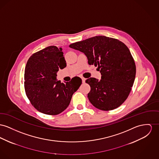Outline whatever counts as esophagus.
<instances>
[{
  "label": "esophagus",
  "mask_w": 159,
  "mask_h": 159,
  "mask_svg": "<svg viewBox=\"0 0 159 159\" xmlns=\"http://www.w3.org/2000/svg\"><path fill=\"white\" fill-rule=\"evenodd\" d=\"M81 80H82V82L84 83L85 81V78H83V77H81Z\"/></svg>",
  "instance_id": "obj_1"
}]
</instances>
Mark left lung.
I'll return each mask as SVG.
<instances>
[{"instance_id":"1","label":"left lung","mask_w":159,"mask_h":159,"mask_svg":"<svg viewBox=\"0 0 159 159\" xmlns=\"http://www.w3.org/2000/svg\"><path fill=\"white\" fill-rule=\"evenodd\" d=\"M69 47L84 53L88 63L98 66L101 74L99 81L90 78L88 98L96 108L109 111L127 99L136 76V65L129 49L117 39L98 35L72 43Z\"/></svg>"}]
</instances>
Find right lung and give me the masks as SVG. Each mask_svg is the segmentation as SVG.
<instances>
[{
  "label": "right lung",
  "mask_w": 159,
  "mask_h": 159,
  "mask_svg": "<svg viewBox=\"0 0 159 159\" xmlns=\"http://www.w3.org/2000/svg\"><path fill=\"white\" fill-rule=\"evenodd\" d=\"M66 67L62 48L48 46L33 53L25 69V90L31 104L39 111L57 115L69 106L82 83L80 77L61 83L57 80L59 69Z\"/></svg>",
  "instance_id": "obj_1"
}]
</instances>
